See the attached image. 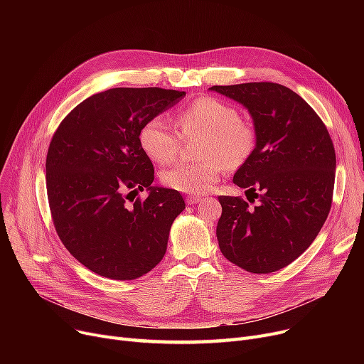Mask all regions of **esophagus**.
<instances>
[{"instance_id": "obj_1", "label": "esophagus", "mask_w": 364, "mask_h": 364, "mask_svg": "<svg viewBox=\"0 0 364 364\" xmlns=\"http://www.w3.org/2000/svg\"><path fill=\"white\" fill-rule=\"evenodd\" d=\"M198 202H200V196H187L186 198L187 205H196Z\"/></svg>"}]
</instances>
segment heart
<instances>
[{
	"instance_id": "heart-1",
	"label": "heart",
	"mask_w": 364,
	"mask_h": 364,
	"mask_svg": "<svg viewBox=\"0 0 364 364\" xmlns=\"http://www.w3.org/2000/svg\"><path fill=\"white\" fill-rule=\"evenodd\" d=\"M180 134L162 117L150 118L140 129L139 143L146 156L159 165L176 161L181 137L200 139L193 164H178L161 172L168 188L203 195L220 181L224 169H236L255 149L254 127L240 119L239 110L215 97H199L176 114Z\"/></svg>"
}]
</instances>
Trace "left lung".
<instances>
[{"label":"left lung","mask_w":364,"mask_h":364,"mask_svg":"<svg viewBox=\"0 0 364 364\" xmlns=\"http://www.w3.org/2000/svg\"><path fill=\"white\" fill-rule=\"evenodd\" d=\"M209 90L243 105L257 137L233 183L246 188V196L259 198V203L250 209L242 198H218L220 250L250 273L282 270L313 243L331 211L336 156L328 128L307 102L280 84Z\"/></svg>","instance_id":"obj_1"}]
</instances>
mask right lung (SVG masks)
<instances>
[{
    "label": "right lung",
    "mask_w": 364,
    "mask_h": 364,
    "mask_svg": "<svg viewBox=\"0 0 364 364\" xmlns=\"http://www.w3.org/2000/svg\"><path fill=\"white\" fill-rule=\"evenodd\" d=\"M184 95L156 87L110 88L80 103L55 129L46 161L51 218L70 255L92 273L132 280L164 258L186 203L177 190L151 186L155 169L139 134ZM144 188V201L129 199Z\"/></svg>",
    "instance_id": "1"
}]
</instances>
